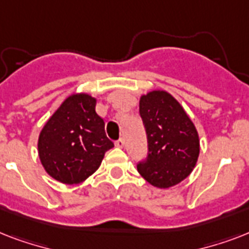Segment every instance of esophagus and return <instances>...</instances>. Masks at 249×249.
<instances>
[{
    "mask_svg": "<svg viewBox=\"0 0 249 249\" xmlns=\"http://www.w3.org/2000/svg\"><path fill=\"white\" fill-rule=\"evenodd\" d=\"M115 144H116V147L123 148L125 146V142H124V140H123V138H120V140H117L116 142H115Z\"/></svg>",
    "mask_w": 249,
    "mask_h": 249,
    "instance_id": "1",
    "label": "esophagus"
}]
</instances>
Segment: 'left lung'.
Instances as JSON below:
<instances>
[{
	"instance_id": "left-lung-1",
	"label": "left lung",
	"mask_w": 249,
	"mask_h": 249,
	"mask_svg": "<svg viewBox=\"0 0 249 249\" xmlns=\"http://www.w3.org/2000/svg\"><path fill=\"white\" fill-rule=\"evenodd\" d=\"M140 113L147 134L148 155L138 173L158 189H169L189 177L200 152L199 134L181 103L165 90L140 97Z\"/></svg>"
}]
</instances>
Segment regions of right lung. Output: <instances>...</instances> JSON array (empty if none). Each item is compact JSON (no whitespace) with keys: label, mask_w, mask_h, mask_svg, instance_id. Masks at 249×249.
Returning a JSON list of instances; mask_svg holds the SVG:
<instances>
[{"label":"right lung","mask_w":249,"mask_h":249,"mask_svg":"<svg viewBox=\"0 0 249 249\" xmlns=\"http://www.w3.org/2000/svg\"><path fill=\"white\" fill-rule=\"evenodd\" d=\"M95 106L97 98L90 94H71L41 129L38 158L55 181L79 185L101 166L106 151L113 147Z\"/></svg>","instance_id":"obj_1"}]
</instances>
